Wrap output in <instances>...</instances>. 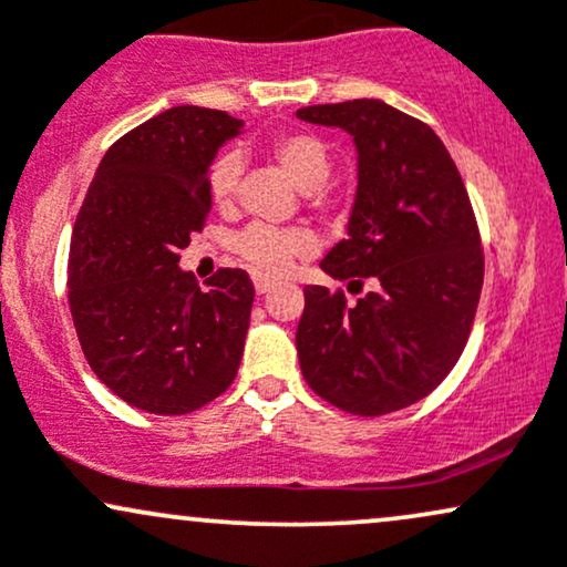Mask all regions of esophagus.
I'll return each mask as SVG.
<instances>
[{
    "instance_id": "34e87169",
    "label": "esophagus",
    "mask_w": 567,
    "mask_h": 567,
    "mask_svg": "<svg viewBox=\"0 0 567 567\" xmlns=\"http://www.w3.org/2000/svg\"><path fill=\"white\" fill-rule=\"evenodd\" d=\"M252 288H256L258 296H264V292H269L271 288H275V279L261 277V275H252Z\"/></svg>"
}]
</instances>
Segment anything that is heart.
<instances>
[{
	"instance_id": "1",
	"label": "heart",
	"mask_w": 567,
	"mask_h": 567,
	"mask_svg": "<svg viewBox=\"0 0 567 567\" xmlns=\"http://www.w3.org/2000/svg\"><path fill=\"white\" fill-rule=\"evenodd\" d=\"M271 159L277 167L296 184L301 192H317L328 181L330 152L322 138L311 133H285L271 143ZM239 171L243 162L237 154H220L207 173V192L216 207H229L237 192ZM234 250L245 258L261 275H285L292 264L315 256L317 239L306 229H269V226H247V229L234 239Z\"/></svg>"
}]
</instances>
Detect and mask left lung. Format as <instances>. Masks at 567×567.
Instances as JSON below:
<instances>
[{"mask_svg": "<svg viewBox=\"0 0 567 567\" xmlns=\"http://www.w3.org/2000/svg\"><path fill=\"white\" fill-rule=\"evenodd\" d=\"M347 130L357 194L347 239L320 264L357 303L303 288L296 347L306 383L330 405L383 415L424 400L451 373L483 290V245L458 167L434 130L375 97L296 112Z\"/></svg>", "mask_w": 567, "mask_h": 567, "instance_id": "obj_1", "label": "left lung"}]
</instances>
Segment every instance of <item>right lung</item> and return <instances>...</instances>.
<instances>
[{"instance_id": "add662e5", "label": "right lung", "mask_w": 567, "mask_h": 567, "mask_svg": "<svg viewBox=\"0 0 567 567\" xmlns=\"http://www.w3.org/2000/svg\"><path fill=\"white\" fill-rule=\"evenodd\" d=\"M243 120L173 106L103 154L76 216L69 309L84 360L120 400L192 413L231 386L256 290L218 269L202 290L178 266L210 216L207 171Z\"/></svg>"}]
</instances>
